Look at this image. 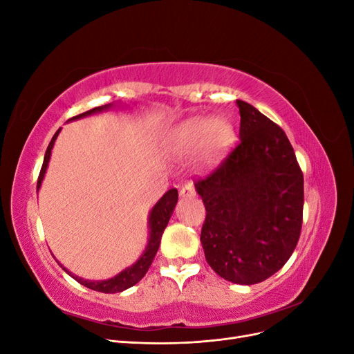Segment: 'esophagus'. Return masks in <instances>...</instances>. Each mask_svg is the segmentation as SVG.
I'll return each instance as SVG.
<instances>
[{"label":"esophagus","instance_id":"esophagus-1","mask_svg":"<svg viewBox=\"0 0 354 354\" xmlns=\"http://www.w3.org/2000/svg\"><path fill=\"white\" fill-rule=\"evenodd\" d=\"M195 195H196V192H195V187L192 183H187L180 189V196L181 198H194Z\"/></svg>","mask_w":354,"mask_h":354}]
</instances>
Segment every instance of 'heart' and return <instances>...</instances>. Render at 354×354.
I'll return each instance as SVG.
<instances>
[{"label":"heart","mask_w":354,"mask_h":354,"mask_svg":"<svg viewBox=\"0 0 354 354\" xmlns=\"http://www.w3.org/2000/svg\"><path fill=\"white\" fill-rule=\"evenodd\" d=\"M234 140L233 125L226 118H192L176 125L165 138V152L176 159L199 155L211 165L229 151Z\"/></svg>","instance_id":"b5f03b06"}]
</instances>
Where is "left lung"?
<instances>
[{"label":"left lung","instance_id":"left-lung-1","mask_svg":"<svg viewBox=\"0 0 354 354\" xmlns=\"http://www.w3.org/2000/svg\"><path fill=\"white\" fill-rule=\"evenodd\" d=\"M236 104L241 143L195 189L207 209L201 243L211 269L252 285L281 270L295 250L304 178L282 128L250 103Z\"/></svg>","mask_w":354,"mask_h":354}]
</instances>
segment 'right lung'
I'll return each mask as SVG.
<instances>
[{
	"label": "right lung",
	"mask_w": 354,
	"mask_h": 354,
	"mask_svg": "<svg viewBox=\"0 0 354 354\" xmlns=\"http://www.w3.org/2000/svg\"><path fill=\"white\" fill-rule=\"evenodd\" d=\"M113 106H116L115 103H109V104H104V106H99V108H94L91 111L84 112L81 115H77L71 118L69 121H75V120H81V118H85L88 115L93 113H97V112H103V111H109L112 109ZM62 128L56 131V134L53 136L51 142L47 147L46 151V156H44V162H42V168H41V173L38 177V183H37V190H39L41 185H42V180H44V176L47 173V167L50 162V156H51V151H53V146H55L56 138L59 136ZM177 201H178V192L177 189H169L167 194L160 198L153 208L149 212V218H147V230H149V238H147V245L145 251L142 252V255L138 257L137 261L131 266L125 267L122 272H120L118 274H115L111 279H104V281H88V279H82V277L73 274L72 272H69L65 266L60 264V267L63 270H65L69 276H72L75 281L80 282L81 285L87 286L93 291H99V292H104V294H115V292H122L125 289L131 288L133 285H136L138 281H142V277L146 274V272L149 270V267H151L155 255L158 252L159 248V243H160V238H162V233L167 227V224L173 216L174 208L177 205Z\"/></svg>",
	"instance_id": "1"
}]
</instances>
